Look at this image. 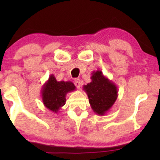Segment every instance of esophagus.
Listing matches in <instances>:
<instances>
[{
  "label": "esophagus",
  "mask_w": 160,
  "mask_h": 160,
  "mask_svg": "<svg viewBox=\"0 0 160 160\" xmlns=\"http://www.w3.org/2000/svg\"><path fill=\"white\" fill-rule=\"evenodd\" d=\"M74 84H75V86L77 87L78 89H80L82 83H81V80L79 78H76L75 81H74Z\"/></svg>",
  "instance_id": "34e87169"
}]
</instances>
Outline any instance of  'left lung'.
Masks as SVG:
<instances>
[{
    "label": "left lung",
    "mask_w": 160,
    "mask_h": 160,
    "mask_svg": "<svg viewBox=\"0 0 160 160\" xmlns=\"http://www.w3.org/2000/svg\"><path fill=\"white\" fill-rule=\"evenodd\" d=\"M92 82L83 86L90 106L96 114L104 116L117 99V87L102 74L101 71H93Z\"/></svg>",
    "instance_id": "1"
}]
</instances>
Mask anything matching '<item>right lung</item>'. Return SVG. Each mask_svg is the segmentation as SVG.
<instances>
[{
	"label": "right lung",
	"mask_w": 160,
	"mask_h": 160,
	"mask_svg": "<svg viewBox=\"0 0 160 160\" xmlns=\"http://www.w3.org/2000/svg\"><path fill=\"white\" fill-rule=\"evenodd\" d=\"M76 89L71 82H58L53 74L50 75L41 88L42 102L46 108L58 113L66 102V95Z\"/></svg>",
	"instance_id": "obj_1"
}]
</instances>
